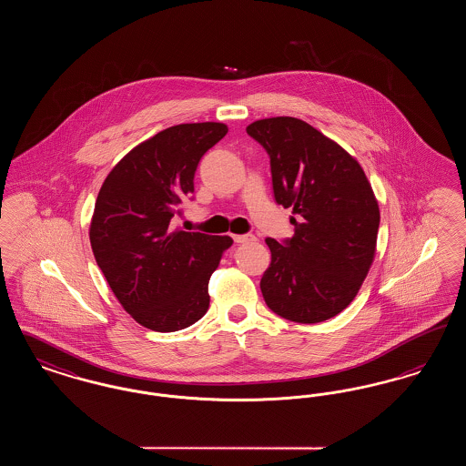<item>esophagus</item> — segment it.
<instances>
[{
    "label": "esophagus",
    "mask_w": 466,
    "mask_h": 466,
    "mask_svg": "<svg viewBox=\"0 0 466 466\" xmlns=\"http://www.w3.org/2000/svg\"><path fill=\"white\" fill-rule=\"evenodd\" d=\"M234 241L238 244L253 243L255 236L253 234H239V236H234Z\"/></svg>",
    "instance_id": "obj_1"
}]
</instances>
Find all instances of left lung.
<instances>
[{
  "label": "left lung",
  "mask_w": 466,
  "mask_h": 466,
  "mask_svg": "<svg viewBox=\"0 0 466 466\" xmlns=\"http://www.w3.org/2000/svg\"><path fill=\"white\" fill-rule=\"evenodd\" d=\"M270 158L274 199L293 208V238L270 249L260 289L267 308L295 323L346 309L376 255L379 206L355 157L308 122L274 116L246 127Z\"/></svg>",
  "instance_id": "8db88e82"
}]
</instances>
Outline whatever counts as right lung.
<instances>
[{
	"label": "right lung",
	"instance_id": "1",
	"mask_svg": "<svg viewBox=\"0 0 466 466\" xmlns=\"http://www.w3.org/2000/svg\"><path fill=\"white\" fill-rule=\"evenodd\" d=\"M227 131L220 122L167 127L124 157L97 194L96 262L122 308L150 330H183L209 308V278L232 239L179 230L175 218L192 199L200 158Z\"/></svg>",
	"mask_w": 466,
	"mask_h": 466
}]
</instances>
